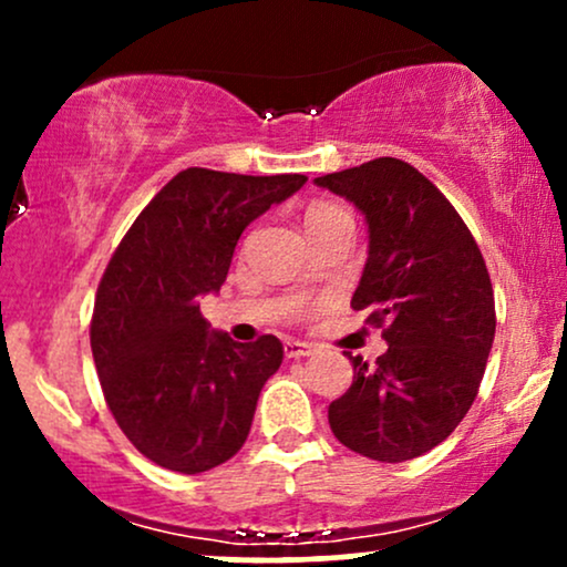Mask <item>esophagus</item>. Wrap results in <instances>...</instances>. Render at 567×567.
Instances as JSON below:
<instances>
[{"mask_svg": "<svg viewBox=\"0 0 567 567\" xmlns=\"http://www.w3.org/2000/svg\"><path fill=\"white\" fill-rule=\"evenodd\" d=\"M317 351V347L306 341H285V357L288 360H301V357H311Z\"/></svg>", "mask_w": 567, "mask_h": 567, "instance_id": "esophagus-1", "label": "esophagus"}]
</instances>
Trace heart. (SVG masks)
Masks as SVG:
<instances>
[{
	"label": "heart",
	"instance_id": "obj_1",
	"mask_svg": "<svg viewBox=\"0 0 567 567\" xmlns=\"http://www.w3.org/2000/svg\"><path fill=\"white\" fill-rule=\"evenodd\" d=\"M336 210H341V207L328 205V202H317V205H311L309 210H306V224H311V220L328 216V213H336Z\"/></svg>",
	"mask_w": 567,
	"mask_h": 567
}]
</instances>
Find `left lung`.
Segmentation results:
<instances>
[{
    "mask_svg": "<svg viewBox=\"0 0 567 567\" xmlns=\"http://www.w3.org/2000/svg\"><path fill=\"white\" fill-rule=\"evenodd\" d=\"M368 224V261L351 309L383 328L373 365L349 357L354 381L328 421L349 451L400 464L437 447L470 413L496 336L483 252L445 194L394 157L315 178Z\"/></svg>",
    "mask_w": 567,
    "mask_h": 567,
    "instance_id": "left-lung-1",
    "label": "left lung"
}]
</instances>
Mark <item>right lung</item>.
<instances>
[{"mask_svg": "<svg viewBox=\"0 0 567 567\" xmlns=\"http://www.w3.org/2000/svg\"><path fill=\"white\" fill-rule=\"evenodd\" d=\"M303 184L298 173L181 171L103 271L90 322L97 379L125 437L157 466L199 474L245 445L282 343L213 333L199 296L226 282L247 226Z\"/></svg>", "mask_w": 567, "mask_h": 567, "instance_id": "right-lung-1", "label": "right lung"}]
</instances>
